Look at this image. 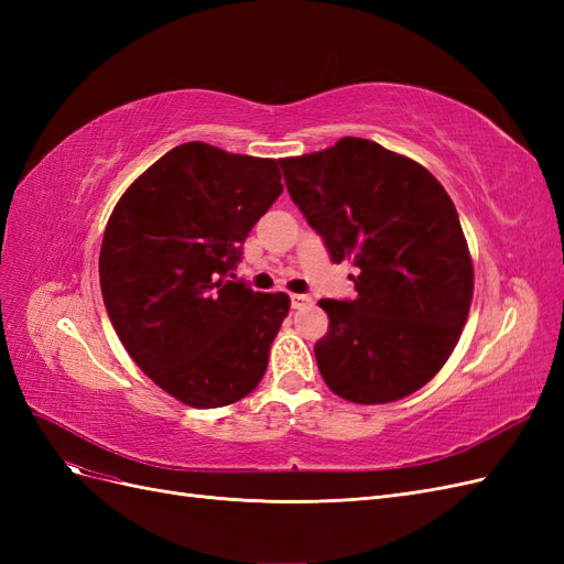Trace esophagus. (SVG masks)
Listing matches in <instances>:
<instances>
[{
	"label": "esophagus",
	"mask_w": 564,
	"mask_h": 564,
	"mask_svg": "<svg viewBox=\"0 0 564 564\" xmlns=\"http://www.w3.org/2000/svg\"><path fill=\"white\" fill-rule=\"evenodd\" d=\"M311 303H313V299L308 294H292V308H296V311L308 308Z\"/></svg>",
	"instance_id": "obj_1"
}]
</instances>
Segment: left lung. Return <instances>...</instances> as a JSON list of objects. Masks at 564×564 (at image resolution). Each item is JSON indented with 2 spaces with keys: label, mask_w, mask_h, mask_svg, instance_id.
I'll return each instance as SVG.
<instances>
[{
  "label": "left lung",
  "mask_w": 564,
  "mask_h": 564,
  "mask_svg": "<svg viewBox=\"0 0 564 564\" xmlns=\"http://www.w3.org/2000/svg\"><path fill=\"white\" fill-rule=\"evenodd\" d=\"M280 164L332 261L357 268L352 301H317L329 317L315 344L324 383L355 404L412 395L449 360L473 301L452 197L419 162L355 135Z\"/></svg>",
  "instance_id": "8db88e82"
}]
</instances>
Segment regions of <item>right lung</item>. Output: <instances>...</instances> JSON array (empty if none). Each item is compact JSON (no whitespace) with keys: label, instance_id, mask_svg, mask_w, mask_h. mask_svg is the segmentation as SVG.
<instances>
[{"label":"right lung","instance_id":"right-lung-1","mask_svg":"<svg viewBox=\"0 0 564 564\" xmlns=\"http://www.w3.org/2000/svg\"><path fill=\"white\" fill-rule=\"evenodd\" d=\"M280 181L278 160L191 141L148 166L110 214L98 259L110 322L148 379L187 406L242 400L268 369L292 301L228 275Z\"/></svg>","mask_w":564,"mask_h":564}]
</instances>
